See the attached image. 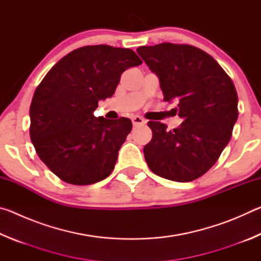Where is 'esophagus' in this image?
Returning a JSON list of instances; mask_svg holds the SVG:
<instances>
[{
  "mask_svg": "<svg viewBox=\"0 0 261 261\" xmlns=\"http://www.w3.org/2000/svg\"><path fill=\"white\" fill-rule=\"evenodd\" d=\"M132 124H134L135 126L144 125L145 124V120L141 116H138V115H136V116L132 117Z\"/></svg>",
  "mask_w": 261,
  "mask_h": 261,
  "instance_id": "34e87169",
  "label": "esophagus"
}]
</instances>
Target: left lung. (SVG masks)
<instances>
[{
	"instance_id": "obj_1",
	"label": "left lung",
	"mask_w": 261,
	"mask_h": 261,
	"mask_svg": "<svg viewBox=\"0 0 261 261\" xmlns=\"http://www.w3.org/2000/svg\"><path fill=\"white\" fill-rule=\"evenodd\" d=\"M158 74L163 101L175 100L183 123L167 131L149 121L153 137L144 155L154 174L191 182L208 171L231 138L238 117L235 85L213 57L190 45L163 42L137 48Z\"/></svg>"
}]
</instances>
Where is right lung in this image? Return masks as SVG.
Wrapping results in <instances>:
<instances>
[{
    "label": "right lung",
    "instance_id": "1",
    "mask_svg": "<svg viewBox=\"0 0 261 261\" xmlns=\"http://www.w3.org/2000/svg\"><path fill=\"white\" fill-rule=\"evenodd\" d=\"M143 63L134 50L107 45L74 49L39 84L30 107V137L41 161L69 184L90 185L112 174L132 129L126 117H95L126 69Z\"/></svg>",
    "mask_w": 261,
    "mask_h": 261
}]
</instances>
